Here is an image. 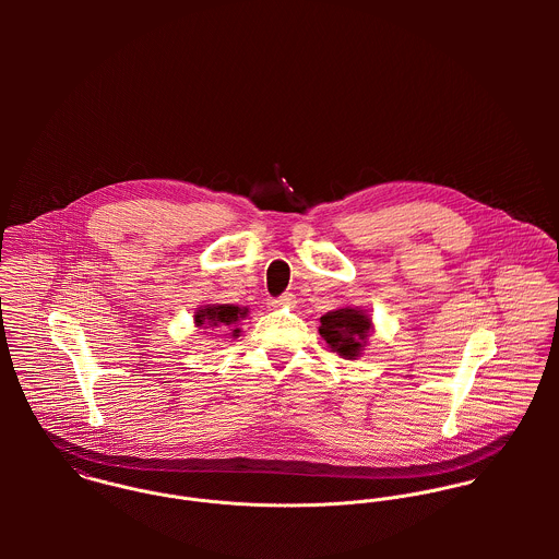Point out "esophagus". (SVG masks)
Instances as JSON below:
<instances>
[{
    "instance_id": "34e87169",
    "label": "esophagus",
    "mask_w": 559,
    "mask_h": 559,
    "mask_svg": "<svg viewBox=\"0 0 559 559\" xmlns=\"http://www.w3.org/2000/svg\"><path fill=\"white\" fill-rule=\"evenodd\" d=\"M295 304H297L295 295H290V293H284L277 299H269V308H293Z\"/></svg>"
}]
</instances>
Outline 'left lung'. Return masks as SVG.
Here are the masks:
<instances>
[{
    "mask_svg": "<svg viewBox=\"0 0 559 559\" xmlns=\"http://www.w3.org/2000/svg\"><path fill=\"white\" fill-rule=\"evenodd\" d=\"M372 331V317L361 308H335L320 317V337L344 359L361 357Z\"/></svg>",
    "mask_w": 559,
    "mask_h": 559,
    "instance_id": "left-lung-1",
    "label": "left lung"
}]
</instances>
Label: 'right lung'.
I'll list each match as a JSON object with an SVG mask.
<instances>
[{
  "label": "right lung",
  "mask_w": 559,
  "mask_h": 559,
  "mask_svg": "<svg viewBox=\"0 0 559 559\" xmlns=\"http://www.w3.org/2000/svg\"><path fill=\"white\" fill-rule=\"evenodd\" d=\"M247 314H249L247 308L233 306V304H206L195 308L193 320H195V326L200 329H217V331H224L226 335L239 337V322Z\"/></svg>",
  "instance_id": "right-lung-1"
}]
</instances>
